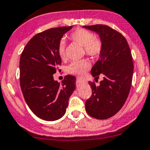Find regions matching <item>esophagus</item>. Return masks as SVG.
Here are the masks:
<instances>
[{
  "mask_svg": "<svg viewBox=\"0 0 150 150\" xmlns=\"http://www.w3.org/2000/svg\"><path fill=\"white\" fill-rule=\"evenodd\" d=\"M77 80L79 81H81L82 83H86V81L85 80V79H82V78H80V77H77Z\"/></svg>",
  "mask_w": 150,
  "mask_h": 150,
  "instance_id": "1",
  "label": "esophagus"
}]
</instances>
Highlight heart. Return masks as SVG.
Wrapping results in <instances>:
<instances>
[{
	"label": "heart",
	"mask_w": 150,
	"mask_h": 150,
	"mask_svg": "<svg viewBox=\"0 0 150 150\" xmlns=\"http://www.w3.org/2000/svg\"><path fill=\"white\" fill-rule=\"evenodd\" d=\"M69 38L72 41L83 47L87 55L91 57H97L103 50V42L99 38L94 37V35L88 30L78 28L70 33ZM58 54L61 58L65 56V42L61 40L57 47ZM90 67V64L86 60L74 61L68 67V71L74 75L82 76Z\"/></svg>",
	"instance_id": "b5f03b06"
}]
</instances>
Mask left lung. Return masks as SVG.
I'll list each match as a JSON object with an SVG mask.
<instances>
[{"instance_id": "1", "label": "left lung", "mask_w": 150, "mask_h": 150, "mask_svg": "<svg viewBox=\"0 0 150 150\" xmlns=\"http://www.w3.org/2000/svg\"><path fill=\"white\" fill-rule=\"evenodd\" d=\"M83 28L96 32L103 42V50L91 73L96 81L100 74L104 76L99 85L88 82L92 96L86 100V110L97 119H109L121 110L129 94L133 74L131 52L124 36L109 26Z\"/></svg>"}]
</instances>
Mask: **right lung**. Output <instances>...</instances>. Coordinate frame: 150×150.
<instances>
[{"label":"right lung","mask_w":150,"mask_h":150,"mask_svg":"<svg viewBox=\"0 0 150 150\" xmlns=\"http://www.w3.org/2000/svg\"><path fill=\"white\" fill-rule=\"evenodd\" d=\"M73 26L52 28L35 35L24 48L19 61L20 86L26 104L40 119L52 121L64 115L76 88V77L67 75L62 83L53 75L62 64L57 47Z\"/></svg>","instance_id":"1"}]
</instances>
